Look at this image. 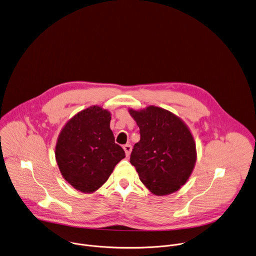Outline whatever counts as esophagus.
<instances>
[{
	"mask_svg": "<svg viewBox=\"0 0 256 256\" xmlns=\"http://www.w3.org/2000/svg\"><path fill=\"white\" fill-rule=\"evenodd\" d=\"M124 150L126 152V156H128L130 154V152H132V146L130 144H124Z\"/></svg>",
	"mask_w": 256,
	"mask_h": 256,
	"instance_id": "esophagus-1",
	"label": "esophagus"
}]
</instances>
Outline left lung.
<instances>
[{"label":"left lung","mask_w":256,"mask_h":256,"mask_svg":"<svg viewBox=\"0 0 256 256\" xmlns=\"http://www.w3.org/2000/svg\"><path fill=\"white\" fill-rule=\"evenodd\" d=\"M140 128V140L130 154L140 180L154 194L178 192L186 184L196 162V146L186 124L172 112L156 106L128 108Z\"/></svg>","instance_id":"obj_1"}]
</instances>
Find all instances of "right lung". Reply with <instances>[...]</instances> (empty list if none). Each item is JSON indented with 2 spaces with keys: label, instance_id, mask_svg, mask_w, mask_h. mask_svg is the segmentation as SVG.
<instances>
[{
  "label": "right lung",
  "instance_id": "right-lung-1",
  "mask_svg": "<svg viewBox=\"0 0 256 256\" xmlns=\"http://www.w3.org/2000/svg\"><path fill=\"white\" fill-rule=\"evenodd\" d=\"M110 112L98 106L82 110L62 128L54 156L62 178L80 192H96L126 158L110 128Z\"/></svg>",
  "mask_w": 256,
  "mask_h": 256
}]
</instances>
